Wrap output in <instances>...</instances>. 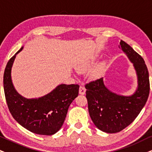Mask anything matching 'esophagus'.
I'll return each mask as SVG.
<instances>
[{"instance_id": "esophagus-1", "label": "esophagus", "mask_w": 152, "mask_h": 152, "mask_svg": "<svg viewBox=\"0 0 152 152\" xmlns=\"http://www.w3.org/2000/svg\"><path fill=\"white\" fill-rule=\"evenodd\" d=\"M86 89L83 86H80L79 88V94L80 95H84L86 93Z\"/></svg>"}]
</instances>
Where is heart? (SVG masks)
<instances>
[{"label":"heart","instance_id":"b5f03b06","mask_svg":"<svg viewBox=\"0 0 152 152\" xmlns=\"http://www.w3.org/2000/svg\"><path fill=\"white\" fill-rule=\"evenodd\" d=\"M89 66H90V64H88V63H87V64H84L80 67V69H81V70L86 69H87L88 67H89ZM100 72H101V67H98V68H97V69H96L95 72H93V76H98L99 75V73H100Z\"/></svg>","mask_w":152,"mask_h":152}]
</instances>
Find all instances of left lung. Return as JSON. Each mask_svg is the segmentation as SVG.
I'll return each instance as SVG.
<instances>
[{
    "label": "left lung",
    "mask_w": 152,
    "mask_h": 152,
    "mask_svg": "<svg viewBox=\"0 0 152 152\" xmlns=\"http://www.w3.org/2000/svg\"><path fill=\"white\" fill-rule=\"evenodd\" d=\"M119 48L133 63L137 75L138 88L129 97L116 95L105 87L103 78L86 83L88 111L94 124L107 133L118 132L134 121L149 97V72L145 61L130 46L121 41Z\"/></svg>",
    "instance_id": "left-lung-1"
}]
</instances>
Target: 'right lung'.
<instances>
[{
    "instance_id": "1",
    "label": "right lung",
    "mask_w": 152,
    "mask_h": 152,
    "mask_svg": "<svg viewBox=\"0 0 152 152\" xmlns=\"http://www.w3.org/2000/svg\"><path fill=\"white\" fill-rule=\"evenodd\" d=\"M20 50L10 59L3 75L5 99L15 120L34 133L52 135L62 126L71 103L78 95V84H61L51 93L38 99H26L15 90L11 80V68Z\"/></svg>"
}]
</instances>
